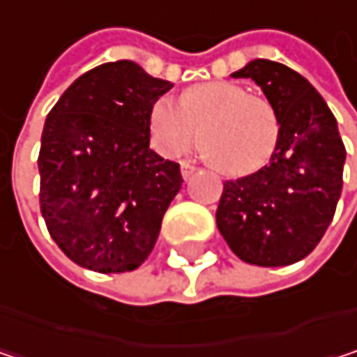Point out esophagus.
<instances>
[{"instance_id": "34e87169", "label": "esophagus", "mask_w": 357, "mask_h": 357, "mask_svg": "<svg viewBox=\"0 0 357 357\" xmlns=\"http://www.w3.org/2000/svg\"><path fill=\"white\" fill-rule=\"evenodd\" d=\"M196 172V167L190 163V161H181V176H183V179H188L192 174Z\"/></svg>"}]
</instances>
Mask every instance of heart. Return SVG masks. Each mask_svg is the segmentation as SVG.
Returning a JSON list of instances; mask_svg holds the SVG:
<instances>
[{
  "mask_svg": "<svg viewBox=\"0 0 357 357\" xmlns=\"http://www.w3.org/2000/svg\"><path fill=\"white\" fill-rule=\"evenodd\" d=\"M149 132L163 157H181L200 136L204 155L221 172L248 176L271 161L279 117L266 99L236 82L215 80L190 86L179 101L159 97L149 111Z\"/></svg>",
  "mask_w": 357,
  "mask_h": 357,
  "instance_id": "heart-1",
  "label": "heart"
}]
</instances>
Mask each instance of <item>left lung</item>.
<instances>
[{"instance_id":"8db88e82","label":"left lung","mask_w":357,"mask_h":357,"mask_svg":"<svg viewBox=\"0 0 357 357\" xmlns=\"http://www.w3.org/2000/svg\"><path fill=\"white\" fill-rule=\"evenodd\" d=\"M231 76L262 89L279 117V142L268 165L223 183L217 227L244 262L287 266L317 248L333 221L345 146L319 91L291 68L254 59Z\"/></svg>"}]
</instances>
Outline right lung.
Returning a JSON list of instances; mask_svg holds the SVG:
<instances>
[{"label":"right lung","mask_w":357,"mask_h":357,"mask_svg":"<svg viewBox=\"0 0 357 357\" xmlns=\"http://www.w3.org/2000/svg\"><path fill=\"white\" fill-rule=\"evenodd\" d=\"M174 84L130 59L82 74L49 111L38 153L49 236L97 273L138 268L181 188L179 165L151 146L149 111Z\"/></svg>","instance_id":"1"}]
</instances>
